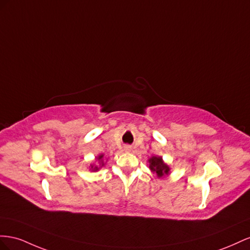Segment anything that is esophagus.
<instances>
[{"instance_id": "34e87169", "label": "esophagus", "mask_w": 250, "mask_h": 250, "mask_svg": "<svg viewBox=\"0 0 250 250\" xmlns=\"http://www.w3.org/2000/svg\"><path fill=\"white\" fill-rule=\"evenodd\" d=\"M131 146H125V152H131Z\"/></svg>"}]
</instances>
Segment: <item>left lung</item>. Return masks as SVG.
<instances>
[{"mask_svg": "<svg viewBox=\"0 0 250 250\" xmlns=\"http://www.w3.org/2000/svg\"><path fill=\"white\" fill-rule=\"evenodd\" d=\"M148 167L151 169V172L155 173L157 178H165L166 176L170 174V167L163 161L161 156H152L151 158L147 160Z\"/></svg>", "mask_w": 250, "mask_h": 250, "instance_id": "8db88e82", "label": "left lung"}]
</instances>
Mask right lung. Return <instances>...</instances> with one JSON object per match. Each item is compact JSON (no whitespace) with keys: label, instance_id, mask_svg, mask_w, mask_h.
<instances>
[{"label":"right lung","instance_id":"obj_1","mask_svg":"<svg viewBox=\"0 0 250 250\" xmlns=\"http://www.w3.org/2000/svg\"><path fill=\"white\" fill-rule=\"evenodd\" d=\"M106 161H108V159L104 158V154H99L95 157V162L90 165L89 170H91V172H97L98 169H101L105 166Z\"/></svg>","mask_w":250,"mask_h":250}]
</instances>
